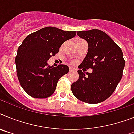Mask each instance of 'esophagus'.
I'll list each match as a JSON object with an SVG mask.
<instances>
[{
	"mask_svg": "<svg viewBox=\"0 0 134 134\" xmlns=\"http://www.w3.org/2000/svg\"><path fill=\"white\" fill-rule=\"evenodd\" d=\"M73 70H74L73 67H69V71H73Z\"/></svg>",
	"mask_w": 134,
	"mask_h": 134,
	"instance_id": "esophagus-1",
	"label": "esophagus"
}]
</instances>
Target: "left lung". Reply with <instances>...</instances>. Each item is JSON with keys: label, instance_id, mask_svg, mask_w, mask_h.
I'll list each match as a JSON object with an SVG mask.
<instances>
[{"label": "left lung", "instance_id": "8db88e82", "mask_svg": "<svg viewBox=\"0 0 134 134\" xmlns=\"http://www.w3.org/2000/svg\"><path fill=\"white\" fill-rule=\"evenodd\" d=\"M88 43V52L81 69H93L92 73L77 70L79 78L71 89L76 98L85 103H95L107 99L115 91L125 67L123 54L119 46L106 33L98 29L77 32Z\"/></svg>", "mask_w": 134, "mask_h": 134}]
</instances>
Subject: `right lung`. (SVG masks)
<instances>
[{
	"label": "right lung",
	"instance_id": "1",
	"mask_svg": "<svg viewBox=\"0 0 134 134\" xmlns=\"http://www.w3.org/2000/svg\"><path fill=\"white\" fill-rule=\"evenodd\" d=\"M76 31L48 26L29 35L19 46L15 57L17 75L23 89L34 98L51 96L58 80L69 72V67H50L48 60L58 53L65 41L74 37Z\"/></svg>",
	"mask_w": 134,
	"mask_h": 134
}]
</instances>
